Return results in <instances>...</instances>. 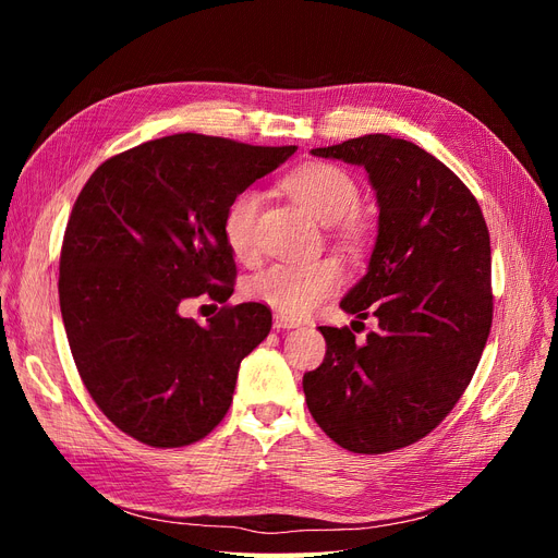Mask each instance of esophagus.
I'll list each match as a JSON object with an SVG mask.
<instances>
[{
    "mask_svg": "<svg viewBox=\"0 0 558 558\" xmlns=\"http://www.w3.org/2000/svg\"><path fill=\"white\" fill-rule=\"evenodd\" d=\"M300 326V318L295 316H289V314H275V328H298Z\"/></svg>",
    "mask_w": 558,
    "mask_h": 558,
    "instance_id": "34e87169",
    "label": "esophagus"
}]
</instances>
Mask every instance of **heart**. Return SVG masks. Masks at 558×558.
<instances>
[{"mask_svg":"<svg viewBox=\"0 0 558 558\" xmlns=\"http://www.w3.org/2000/svg\"><path fill=\"white\" fill-rule=\"evenodd\" d=\"M283 189L320 223H337L340 238L356 244L363 223L356 216L361 189L356 179L330 162L302 165L286 177ZM263 207L258 191L244 189L230 199L223 214V238L234 256L248 260L256 253V223ZM342 283V267L330 258L281 260L265 267L248 281L251 298L267 302L283 314L302 316Z\"/></svg>","mask_w":558,"mask_h":558,"instance_id":"b5f03b06","label":"heart"}]
</instances>
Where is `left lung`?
Segmentation results:
<instances>
[{
  "instance_id": "left-lung-1",
  "label": "left lung",
  "mask_w": 558,
  "mask_h": 558,
  "mask_svg": "<svg viewBox=\"0 0 558 558\" xmlns=\"http://www.w3.org/2000/svg\"><path fill=\"white\" fill-rule=\"evenodd\" d=\"M312 154L363 167L377 193L367 275L340 307L379 328L359 342L320 326L326 359L302 388L330 440L393 451L440 424L475 375L494 318L488 228L468 185L412 142L365 134Z\"/></svg>"
}]
</instances>
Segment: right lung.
<instances>
[{
  "instance_id": "obj_1",
  "label": "right lung",
  "mask_w": 558,
  "mask_h": 558,
  "mask_svg": "<svg viewBox=\"0 0 558 558\" xmlns=\"http://www.w3.org/2000/svg\"><path fill=\"white\" fill-rule=\"evenodd\" d=\"M298 146L172 134L123 150L78 193L60 253V312L78 375L113 426L148 447H183L226 416L240 363L272 328L260 302L181 316L238 277L223 214Z\"/></svg>"
}]
</instances>
